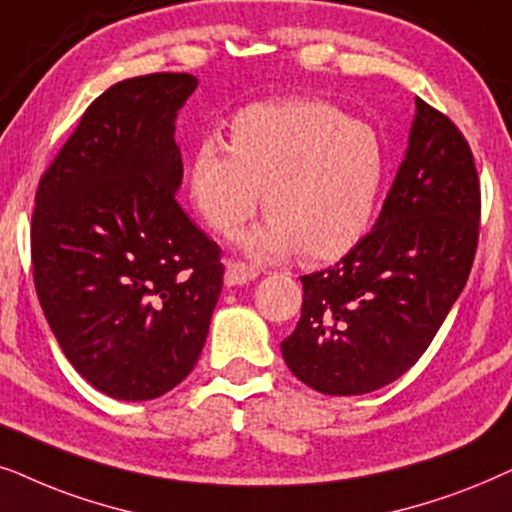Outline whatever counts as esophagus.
Here are the masks:
<instances>
[{
  "mask_svg": "<svg viewBox=\"0 0 512 512\" xmlns=\"http://www.w3.org/2000/svg\"><path fill=\"white\" fill-rule=\"evenodd\" d=\"M257 278V269H252L250 264L245 262H229L227 264V274H224V283L229 285H243V283H250Z\"/></svg>",
  "mask_w": 512,
  "mask_h": 512,
  "instance_id": "1",
  "label": "esophagus"
}]
</instances>
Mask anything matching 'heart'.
<instances>
[{
	"instance_id": "1",
	"label": "heart",
	"mask_w": 512,
	"mask_h": 512,
	"mask_svg": "<svg viewBox=\"0 0 512 512\" xmlns=\"http://www.w3.org/2000/svg\"><path fill=\"white\" fill-rule=\"evenodd\" d=\"M229 145L203 140L189 194L217 234L234 236L264 189L267 220L243 238L257 260L302 248L309 260L344 255L367 234L386 182L384 142L372 126L318 100L257 102L231 121Z\"/></svg>"
}]
</instances>
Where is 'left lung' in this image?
Returning <instances> with one entry per match:
<instances>
[{
	"mask_svg": "<svg viewBox=\"0 0 512 512\" xmlns=\"http://www.w3.org/2000/svg\"><path fill=\"white\" fill-rule=\"evenodd\" d=\"M480 180L445 114L417 98L405 159L370 234L335 267L302 276L285 365L325 395H363L410 370L473 267Z\"/></svg>",
	"mask_w": 512,
	"mask_h": 512,
	"instance_id": "left-lung-1",
	"label": "left lung"
}]
</instances>
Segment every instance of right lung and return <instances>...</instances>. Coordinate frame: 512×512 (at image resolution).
I'll use <instances>...</instances> for the list:
<instances>
[{"label": "right lung", "instance_id": "1", "mask_svg": "<svg viewBox=\"0 0 512 512\" xmlns=\"http://www.w3.org/2000/svg\"><path fill=\"white\" fill-rule=\"evenodd\" d=\"M199 79L156 72L91 102L39 180L32 271L67 360L117 400L175 388L206 344L220 248L175 201V119Z\"/></svg>", "mask_w": 512, "mask_h": 512}]
</instances>
